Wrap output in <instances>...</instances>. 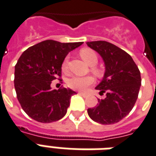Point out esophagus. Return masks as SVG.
<instances>
[{"label": "esophagus", "instance_id": "34e87169", "mask_svg": "<svg viewBox=\"0 0 156 156\" xmlns=\"http://www.w3.org/2000/svg\"><path fill=\"white\" fill-rule=\"evenodd\" d=\"M80 94V95L83 96V97H87L88 94H85V93H81V92H80V93H78Z\"/></svg>", "mask_w": 156, "mask_h": 156}]
</instances>
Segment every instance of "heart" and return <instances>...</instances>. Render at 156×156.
Instances as JSON below:
<instances>
[{
    "instance_id": "1",
    "label": "heart",
    "mask_w": 156,
    "mask_h": 156,
    "mask_svg": "<svg viewBox=\"0 0 156 156\" xmlns=\"http://www.w3.org/2000/svg\"><path fill=\"white\" fill-rule=\"evenodd\" d=\"M80 55L83 60L87 63L88 65L92 66L91 71L96 75L100 74V70L94 66L98 62V56L94 50L90 48H83L80 51ZM67 63H68V57H66L63 61L62 69L66 71L67 69ZM94 83V78L92 76H71L67 80V85L70 88L75 90L85 91L90 85Z\"/></svg>"
}]
</instances>
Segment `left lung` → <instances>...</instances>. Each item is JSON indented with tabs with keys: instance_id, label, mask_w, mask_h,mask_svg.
Returning a JSON list of instances; mask_svg holds the SVG:
<instances>
[{
	"instance_id": "obj_1",
	"label": "left lung",
	"mask_w": 156,
	"mask_h": 156,
	"mask_svg": "<svg viewBox=\"0 0 156 156\" xmlns=\"http://www.w3.org/2000/svg\"><path fill=\"white\" fill-rule=\"evenodd\" d=\"M103 58L105 72L101 82L95 87L99 94L96 107L88 108L90 118L96 122L108 125L122 120L131 112L138 97L141 85L140 72L127 52L106 41L87 42Z\"/></svg>"
}]
</instances>
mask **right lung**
I'll use <instances>...</instances> for the list:
<instances>
[{"mask_svg": "<svg viewBox=\"0 0 156 156\" xmlns=\"http://www.w3.org/2000/svg\"><path fill=\"white\" fill-rule=\"evenodd\" d=\"M83 42L45 40L22 53L15 66V89L24 111L35 121L48 123L66 115L76 94L69 88L51 90V83L62 76V65L69 52Z\"/></svg>", "mask_w": 156, "mask_h": 156, "instance_id": "obj_1", "label": "right lung"}]
</instances>
